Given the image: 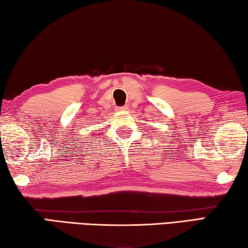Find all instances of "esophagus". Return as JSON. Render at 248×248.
<instances>
[{"label": "esophagus", "mask_w": 248, "mask_h": 248, "mask_svg": "<svg viewBox=\"0 0 248 248\" xmlns=\"http://www.w3.org/2000/svg\"><path fill=\"white\" fill-rule=\"evenodd\" d=\"M128 109V106H119V107H117V110H127Z\"/></svg>", "instance_id": "34e87169"}]
</instances>
